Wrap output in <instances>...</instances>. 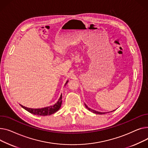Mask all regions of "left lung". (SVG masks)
I'll use <instances>...</instances> for the list:
<instances>
[{"instance_id": "8db88e82", "label": "left lung", "mask_w": 148, "mask_h": 148, "mask_svg": "<svg viewBox=\"0 0 148 148\" xmlns=\"http://www.w3.org/2000/svg\"><path fill=\"white\" fill-rule=\"evenodd\" d=\"M85 107L87 108L90 111H91V112H93V113H94V114H100V115H102V114H105V112H97V111H95V110H93V109H91V108H88L87 106H86L85 104ZM114 111V110H113Z\"/></svg>"}]
</instances>
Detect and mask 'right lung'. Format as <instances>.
I'll use <instances>...</instances> for the list:
<instances>
[{
	"instance_id": "right-lung-1",
	"label": "right lung",
	"mask_w": 148,
	"mask_h": 148,
	"mask_svg": "<svg viewBox=\"0 0 148 148\" xmlns=\"http://www.w3.org/2000/svg\"><path fill=\"white\" fill-rule=\"evenodd\" d=\"M67 82L68 81L66 82L65 85L67 83ZM62 95L61 94V96L58 99V100L57 101V102L53 106L43 108L40 109H32V108H26L22 105L21 106L25 110L31 113L32 114L39 115V116H47V115H50L51 114H53L55 112L58 111L60 108L61 106H62Z\"/></svg>"
}]
</instances>
